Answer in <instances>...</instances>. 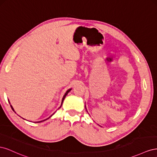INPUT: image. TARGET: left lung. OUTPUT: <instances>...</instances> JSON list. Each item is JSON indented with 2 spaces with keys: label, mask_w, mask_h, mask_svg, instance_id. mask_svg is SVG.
Returning <instances> with one entry per match:
<instances>
[{
  "label": "left lung",
  "mask_w": 157,
  "mask_h": 157,
  "mask_svg": "<svg viewBox=\"0 0 157 157\" xmlns=\"http://www.w3.org/2000/svg\"><path fill=\"white\" fill-rule=\"evenodd\" d=\"M85 108H86V105H85ZM86 111H87V109H86ZM88 112V111H87Z\"/></svg>",
  "instance_id": "obj_1"
}]
</instances>
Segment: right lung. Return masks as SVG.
<instances>
[{
  "label": "right lung",
  "mask_w": 157,
  "mask_h": 157,
  "mask_svg": "<svg viewBox=\"0 0 157 157\" xmlns=\"http://www.w3.org/2000/svg\"><path fill=\"white\" fill-rule=\"evenodd\" d=\"M71 90H72V88H70V89L67 90V91H66V92L65 93V94H64V96H63V98H62V100H61V105H60L59 108H60V107H61V105H62V103H63V100H64V99H65V98L66 97V96H67V94H68V93H69V92L71 91ZM8 102H9V103H10V101H9V100H8ZM10 106H11V107H12V110H13V111H14V109H13V107H12V106L11 105H10ZM54 114H53V115H54ZM51 115L50 117H52V115ZM50 117H49V118H50ZM46 118V119H45V120H43V121H39V122H42V121H46V120H47V119H48V118Z\"/></svg>",
  "instance_id": "1"
}]
</instances>
